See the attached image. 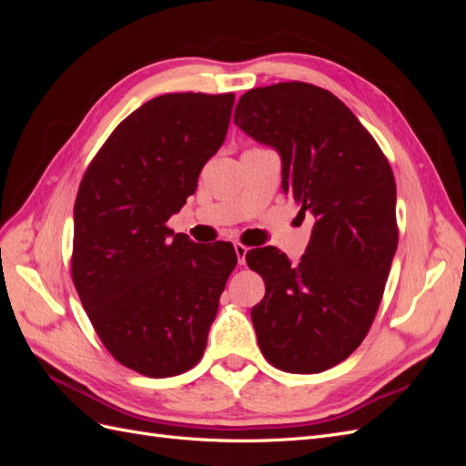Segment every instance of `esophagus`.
Returning <instances> with one entry per match:
<instances>
[{"label": "esophagus", "instance_id": "1", "mask_svg": "<svg viewBox=\"0 0 466 466\" xmlns=\"http://www.w3.org/2000/svg\"><path fill=\"white\" fill-rule=\"evenodd\" d=\"M235 252H237V260H238V264H245L247 262V252H248V248L245 247V245H241V243H235Z\"/></svg>", "mask_w": 466, "mask_h": 466}]
</instances>
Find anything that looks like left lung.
<instances>
[{
	"instance_id": "obj_1",
	"label": "left lung",
	"mask_w": 466,
	"mask_h": 466,
	"mask_svg": "<svg viewBox=\"0 0 466 466\" xmlns=\"http://www.w3.org/2000/svg\"><path fill=\"white\" fill-rule=\"evenodd\" d=\"M235 124L278 151L281 188L313 218L305 255L252 248L264 278L252 307L264 358L289 373H319L346 360L368 334L399 245L397 185L371 134L340 98L289 81L247 91Z\"/></svg>"
}]
</instances>
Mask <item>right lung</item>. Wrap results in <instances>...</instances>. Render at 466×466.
<instances>
[{
  "label": "right lung",
  "instance_id": "right-lung-1",
  "mask_svg": "<svg viewBox=\"0 0 466 466\" xmlns=\"http://www.w3.org/2000/svg\"><path fill=\"white\" fill-rule=\"evenodd\" d=\"M233 93L155 96L116 126L83 177L74 208L72 276L106 350L147 377L200 361L231 243L198 245L167 228L228 136Z\"/></svg>",
  "mask_w": 466,
  "mask_h": 466
}]
</instances>
